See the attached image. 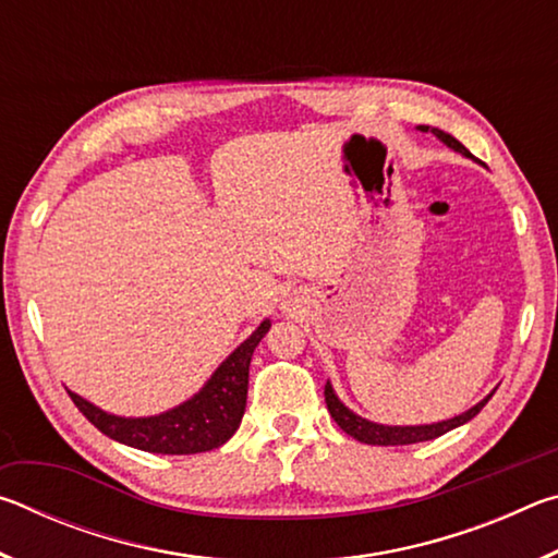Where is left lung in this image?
Segmentation results:
<instances>
[{
	"label": "left lung",
	"mask_w": 558,
	"mask_h": 558,
	"mask_svg": "<svg viewBox=\"0 0 558 558\" xmlns=\"http://www.w3.org/2000/svg\"><path fill=\"white\" fill-rule=\"evenodd\" d=\"M421 132H433L442 145H448L450 149H456L462 157H470V149L458 143L456 137L448 135V132H442L438 128H430V125H418ZM495 393V391H493ZM493 393H487L483 401L472 405L465 413L456 415V418H448V421H438V423H426V426H384V423H374V421H366L362 415H356L352 409H347V405L339 401V396L335 393L332 384H325V401H327V409L329 415H332L335 423L339 428H342L347 436L356 438L359 442H366V446H411V442H423V440H433L442 436V433H448L452 428L462 426V423H468L475 418V415L483 411V405L493 399Z\"/></svg>",
	"instance_id": "8db88e82"
}]
</instances>
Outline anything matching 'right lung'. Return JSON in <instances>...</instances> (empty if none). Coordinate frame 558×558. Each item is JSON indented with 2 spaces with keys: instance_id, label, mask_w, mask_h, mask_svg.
<instances>
[{
  "instance_id": "right-lung-1",
  "label": "right lung",
  "mask_w": 558,
  "mask_h": 558,
  "mask_svg": "<svg viewBox=\"0 0 558 558\" xmlns=\"http://www.w3.org/2000/svg\"><path fill=\"white\" fill-rule=\"evenodd\" d=\"M270 329V319H263L245 342L223 359L192 399L165 413L145 418H125L98 409L96 403L69 391L78 411L108 438L125 442L130 448L162 456H192L223 446L241 426L245 399H248V366L253 349Z\"/></svg>"
}]
</instances>
